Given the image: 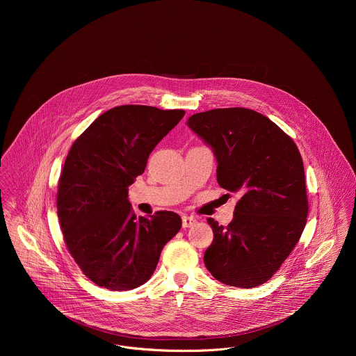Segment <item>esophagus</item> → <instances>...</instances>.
Masks as SVG:
<instances>
[{
  "instance_id": "esophagus-1",
  "label": "esophagus",
  "mask_w": 356,
  "mask_h": 356,
  "mask_svg": "<svg viewBox=\"0 0 356 356\" xmlns=\"http://www.w3.org/2000/svg\"><path fill=\"white\" fill-rule=\"evenodd\" d=\"M195 223H196V218L188 216V215H184V216H182V227H184V229H188V227L193 226Z\"/></svg>"
}]
</instances>
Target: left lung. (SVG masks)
Here are the masks:
<instances>
[{"label": "left lung", "mask_w": 356, "mask_h": 356, "mask_svg": "<svg viewBox=\"0 0 356 356\" xmlns=\"http://www.w3.org/2000/svg\"><path fill=\"white\" fill-rule=\"evenodd\" d=\"M186 124L212 149L220 188L241 196L227 226L207 219L213 241L204 264L222 284L259 286L281 267L305 230L308 203L300 152L274 122L247 108L205 111Z\"/></svg>", "instance_id": "8db88e82"}]
</instances>
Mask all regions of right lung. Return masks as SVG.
I'll use <instances>...</instances> for the list:
<instances>
[{
    "instance_id": "add662e5",
    "label": "right lung",
    "mask_w": 356,
    "mask_h": 356,
    "mask_svg": "<svg viewBox=\"0 0 356 356\" xmlns=\"http://www.w3.org/2000/svg\"><path fill=\"white\" fill-rule=\"evenodd\" d=\"M184 115L182 109L115 106L67 154L58 181V220L70 254L99 286L130 291L145 284L163 247L182 226L171 211L137 218L127 197L154 147Z\"/></svg>"
}]
</instances>
